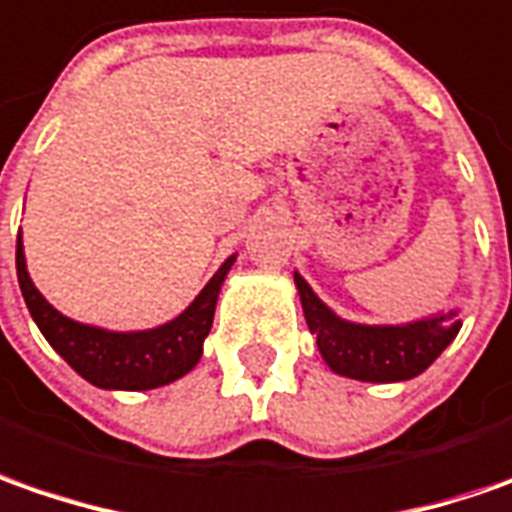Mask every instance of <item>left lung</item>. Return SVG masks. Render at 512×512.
Instances as JSON below:
<instances>
[{
	"instance_id": "obj_1",
	"label": "left lung",
	"mask_w": 512,
	"mask_h": 512,
	"mask_svg": "<svg viewBox=\"0 0 512 512\" xmlns=\"http://www.w3.org/2000/svg\"><path fill=\"white\" fill-rule=\"evenodd\" d=\"M303 314L328 368L340 377L362 382H402L419 377L459 334L456 309L414 320L405 326H362L348 323L328 309L311 286L294 272Z\"/></svg>"
}]
</instances>
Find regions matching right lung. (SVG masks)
Instances as JSON below:
<instances>
[{
	"label": "right lung",
	"mask_w": 512,
	"mask_h": 512,
	"mask_svg": "<svg viewBox=\"0 0 512 512\" xmlns=\"http://www.w3.org/2000/svg\"><path fill=\"white\" fill-rule=\"evenodd\" d=\"M232 263L235 255L223 260L221 269L212 274V280L189 303V309L164 326L150 331H107V328L76 323L47 303L27 274L22 235L16 238V274L30 317L36 320L47 343L62 354L64 362L76 374L107 391L161 388L189 374L198 365L203 340L212 328L215 303Z\"/></svg>",
	"instance_id": "right-lung-1"
}]
</instances>
